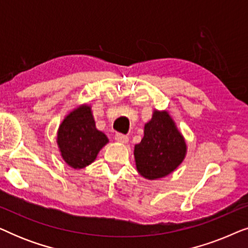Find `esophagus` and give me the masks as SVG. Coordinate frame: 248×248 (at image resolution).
Segmentation results:
<instances>
[{
  "mask_svg": "<svg viewBox=\"0 0 248 248\" xmlns=\"http://www.w3.org/2000/svg\"><path fill=\"white\" fill-rule=\"evenodd\" d=\"M115 140L118 142H122V143H126V142L128 141V138H127V135H125V134L116 133L115 134Z\"/></svg>",
  "mask_w": 248,
  "mask_h": 248,
  "instance_id": "34e87169",
  "label": "esophagus"
}]
</instances>
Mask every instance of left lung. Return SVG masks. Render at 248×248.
Returning <instances> with one entry per match:
<instances>
[{
	"instance_id": "obj_1",
	"label": "left lung",
	"mask_w": 248,
	"mask_h": 248,
	"mask_svg": "<svg viewBox=\"0 0 248 248\" xmlns=\"http://www.w3.org/2000/svg\"><path fill=\"white\" fill-rule=\"evenodd\" d=\"M185 152L184 139L167 111H155L145 124L143 139L134 148L137 169L148 179L164 177L178 167Z\"/></svg>"
}]
</instances>
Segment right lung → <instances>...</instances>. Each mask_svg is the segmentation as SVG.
<instances>
[{
	"label": "right lung",
	"mask_w": 248,
	"mask_h": 248,
	"mask_svg": "<svg viewBox=\"0 0 248 248\" xmlns=\"http://www.w3.org/2000/svg\"><path fill=\"white\" fill-rule=\"evenodd\" d=\"M107 142L106 135L96 128L89 106H81L67 115L57 134L64 161L76 169L90 165Z\"/></svg>",
	"instance_id": "add662e5"
}]
</instances>
